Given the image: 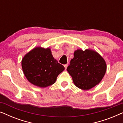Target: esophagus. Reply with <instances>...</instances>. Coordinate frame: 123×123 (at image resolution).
Listing matches in <instances>:
<instances>
[{
  "instance_id": "obj_1",
  "label": "esophagus",
  "mask_w": 123,
  "mask_h": 123,
  "mask_svg": "<svg viewBox=\"0 0 123 123\" xmlns=\"http://www.w3.org/2000/svg\"><path fill=\"white\" fill-rule=\"evenodd\" d=\"M64 68H65V69H66L67 68V67H68V64H65L64 65Z\"/></svg>"
}]
</instances>
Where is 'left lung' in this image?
<instances>
[{"label": "left lung", "instance_id": "8db88e82", "mask_svg": "<svg viewBox=\"0 0 123 123\" xmlns=\"http://www.w3.org/2000/svg\"><path fill=\"white\" fill-rule=\"evenodd\" d=\"M67 70L77 87L87 90L98 85L102 80L106 70V64L96 51L77 50Z\"/></svg>", "mask_w": 123, "mask_h": 123}]
</instances>
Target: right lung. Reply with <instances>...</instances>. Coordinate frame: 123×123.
<instances>
[{
    "mask_svg": "<svg viewBox=\"0 0 123 123\" xmlns=\"http://www.w3.org/2000/svg\"><path fill=\"white\" fill-rule=\"evenodd\" d=\"M22 67L28 81L40 87L55 82L64 67L53 58L50 49L36 48L27 54L22 60Z\"/></svg>",
    "mask_w": 123,
    "mask_h": 123,
    "instance_id": "obj_1",
    "label": "right lung"
}]
</instances>
